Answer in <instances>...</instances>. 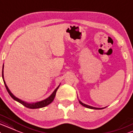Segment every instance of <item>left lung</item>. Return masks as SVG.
<instances>
[{"label": "left lung", "mask_w": 133, "mask_h": 133, "mask_svg": "<svg viewBox=\"0 0 133 133\" xmlns=\"http://www.w3.org/2000/svg\"><path fill=\"white\" fill-rule=\"evenodd\" d=\"M79 101V103L82 104V106H83V107H85L86 108H90V109H93V110H101V109H103L104 108H96V107H91V106H89L88 104H84L83 103H82V101H81L79 99H78Z\"/></svg>", "instance_id": "left-lung-1"}]
</instances>
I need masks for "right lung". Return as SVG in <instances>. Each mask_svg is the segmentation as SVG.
I'll return each instance as SVG.
<instances>
[{"instance_id":"add662e5","label":"right lung","mask_w":133,"mask_h":133,"mask_svg":"<svg viewBox=\"0 0 133 133\" xmlns=\"http://www.w3.org/2000/svg\"><path fill=\"white\" fill-rule=\"evenodd\" d=\"M2 78H3V80H4L5 86V88H6V89H7L8 93H9V95H10V96H11V97L13 98L14 100L17 101V102L23 104L24 107H25L28 108H30V109L41 108H43L45 107H46V106L48 105V104H50L53 101H54V98H55V97L56 93H57L58 88H59V87H60V85H58V87L57 88L54 90V92L51 93V95H50V96L49 97H48L47 98H46L45 99H43V100L40 101H38V102H36V103H28V102H26V101L22 100V99H19V98H17L15 96H14V95L12 94V92L10 91V90H9V88H8V87L5 83V80H4V65H3V68H2Z\"/></svg>"}]
</instances>
